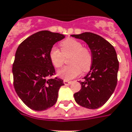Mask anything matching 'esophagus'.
Instances as JSON below:
<instances>
[{
    "mask_svg": "<svg viewBox=\"0 0 132 132\" xmlns=\"http://www.w3.org/2000/svg\"><path fill=\"white\" fill-rule=\"evenodd\" d=\"M64 84L65 85H70V84H71L72 83V81H67V80H64Z\"/></svg>",
    "mask_w": 132,
    "mask_h": 132,
    "instance_id": "esophagus-1",
    "label": "esophagus"
}]
</instances>
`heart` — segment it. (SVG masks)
Instances as JSON below:
<instances>
[{"label":"heart","mask_w":132,"mask_h":132,"mask_svg":"<svg viewBox=\"0 0 132 132\" xmlns=\"http://www.w3.org/2000/svg\"><path fill=\"white\" fill-rule=\"evenodd\" d=\"M61 51L53 46L49 51V58L56 68L62 67L65 57H69L70 65L62 67L58 71V77L65 80L72 79L79 76L82 72H87L90 70L93 63V55L90 50L83 46L81 42L73 38H68L61 42Z\"/></svg>","instance_id":"1"}]
</instances>
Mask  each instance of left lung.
<instances>
[{"instance_id": "8db88e82", "label": "left lung", "mask_w": 132, "mask_h": 132, "mask_svg": "<svg viewBox=\"0 0 132 132\" xmlns=\"http://www.w3.org/2000/svg\"><path fill=\"white\" fill-rule=\"evenodd\" d=\"M72 36L86 42L93 55L90 71L80 82L81 88L74 93V100L83 107L96 109L107 102L116 87L119 68L116 52L109 42L93 32Z\"/></svg>"}]
</instances>
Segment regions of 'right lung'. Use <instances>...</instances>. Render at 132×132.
Listing matches in <instances>:
<instances>
[{"mask_svg":"<svg viewBox=\"0 0 132 132\" xmlns=\"http://www.w3.org/2000/svg\"><path fill=\"white\" fill-rule=\"evenodd\" d=\"M65 37L42 30L30 35L18 46L12 65L13 84L18 96L30 109L41 111L55 104L63 80L55 77L49 58L53 44Z\"/></svg>","mask_w":132,"mask_h":132,"instance_id":"right-lung-1","label":"right lung"}]
</instances>
